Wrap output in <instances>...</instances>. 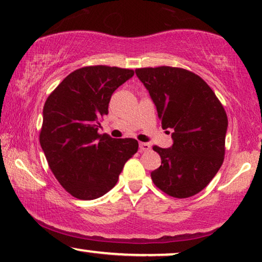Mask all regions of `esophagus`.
I'll return each mask as SVG.
<instances>
[{
  "label": "esophagus",
  "mask_w": 262,
  "mask_h": 262,
  "mask_svg": "<svg viewBox=\"0 0 262 262\" xmlns=\"http://www.w3.org/2000/svg\"><path fill=\"white\" fill-rule=\"evenodd\" d=\"M150 149H151V146H150L149 143H139V151H148Z\"/></svg>",
  "instance_id": "esophagus-1"
}]
</instances>
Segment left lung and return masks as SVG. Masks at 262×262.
I'll return each instance as SVG.
<instances>
[{"instance_id": "8db88e82", "label": "left lung", "mask_w": 262, "mask_h": 262, "mask_svg": "<svg viewBox=\"0 0 262 262\" xmlns=\"http://www.w3.org/2000/svg\"><path fill=\"white\" fill-rule=\"evenodd\" d=\"M163 128H173V145H154L161 166L151 171L157 188L189 198L206 187L224 161L228 117L210 85L192 71L174 67L139 68Z\"/></svg>"}]
</instances>
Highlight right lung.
<instances>
[{
  "mask_svg": "<svg viewBox=\"0 0 262 262\" xmlns=\"http://www.w3.org/2000/svg\"><path fill=\"white\" fill-rule=\"evenodd\" d=\"M134 74L118 67L80 68L46 99L39 141L50 169L75 198L96 199L112 189L137 152L136 139L98 132L113 92Z\"/></svg>",
  "mask_w": 262,
  "mask_h": 262,
  "instance_id": "add662e5",
  "label": "right lung"
}]
</instances>
